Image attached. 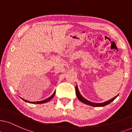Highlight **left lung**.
Returning <instances> with one entry per match:
<instances>
[{
  "label": "left lung",
  "instance_id": "obj_1",
  "mask_svg": "<svg viewBox=\"0 0 132 132\" xmlns=\"http://www.w3.org/2000/svg\"><path fill=\"white\" fill-rule=\"evenodd\" d=\"M76 95H77V98L80 101H81V102L85 103V104L88 105L95 106V107H99V106H104L110 104V103L111 102H112L114 101V100L118 96V95H119V94H118L117 96H115L114 97H113V98H112V99L108 100V101H107L104 102L95 103V102H91V101H89L88 100L86 99L85 98L81 96L79 90H78L77 85H76Z\"/></svg>",
  "mask_w": 132,
  "mask_h": 132
}]
</instances>
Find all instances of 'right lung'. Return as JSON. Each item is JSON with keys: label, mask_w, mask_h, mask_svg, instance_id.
Listing matches in <instances>:
<instances>
[{"label": "right lung", "mask_w": 132, "mask_h": 132, "mask_svg": "<svg viewBox=\"0 0 132 132\" xmlns=\"http://www.w3.org/2000/svg\"><path fill=\"white\" fill-rule=\"evenodd\" d=\"M55 94V91L54 93V94L52 95L51 96H50L49 98H47V99H45V100H43V101H37V102H30V101H27V100H25L23 99V98H22L21 97H20V98H21L23 100V101L26 102H28V103H34V104H41V103H46L47 102H49L52 99L53 97H54Z\"/></svg>", "instance_id": "1"}]
</instances>
